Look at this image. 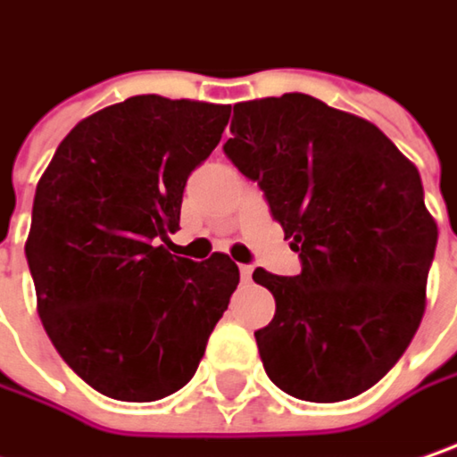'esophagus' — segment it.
<instances>
[{
    "instance_id": "1",
    "label": "esophagus",
    "mask_w": 457,
    "mask_h": 457,
    "mask_svg": "<svg viewBox=\"0 0 457 457\" xmlns=\"http://www.w3.org/2000/svg\"><path fill=\"white\" fill-rule=\"evenodd\" d=\"M251 274H253L251 266H240V279H243V282H251Z\"/></svg>"
}]
</instances>
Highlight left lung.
<instances>
[{
  "mask_svg": "<svg viewBox=\"0 0 457 457\" xmlns=\"http://www.w3.org/2000/svg\"><path fill=\"white\" fill-rule=\"evenodd\" d=\"M225 154L258 180L297 277L255 269L277 312L255 344L284 393L336 403L372 388L411 344L427 308L437 222L416 165L360 116L303 93L232 108Z\"/></svg>",
  "mask_w": 457,
  "mask_h": 457,
  "instance_id": "1",
  "label": "left lung"
}]
</instances>
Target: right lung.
<instances>
[{"mask_svg":"<svg viewBox=\"0 0 457 457\" xmlns=\"http://www.w3.org/2000/svg\"><path fill=\"white\" fill-rule=\"evenodd\" d=\"M229 105L134 95L77 123L38 180L25 255L43 328L97 393L147 403L202 362L240 271L228 253L173 255L191 170Z\"/></svg>","mask_w":457,"mask_h":457,"instance_id":"1","label":"right lung"}]
</instances>
